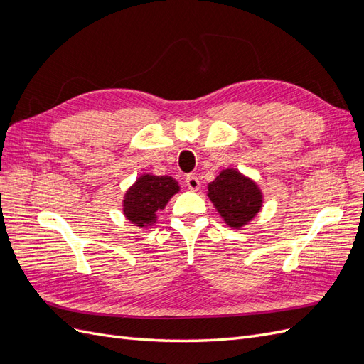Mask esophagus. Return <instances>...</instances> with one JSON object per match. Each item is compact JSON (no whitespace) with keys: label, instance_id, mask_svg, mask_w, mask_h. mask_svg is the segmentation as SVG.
I'll return each instance as SVG.
<instances>
[{"label":"esophagus","instance_id":"1","mask_svg":"<svg viewBox=\"0 0 364 364\" xmlns=\"http://www.w3.org/2000/svg\"><path fill=\"white\" fill-rule=\"evenodd\" d=\"M185 182H186V186H188L191 191H197V190L200 188V181H199V178H197L196 174H188V176H186Z\"/></svg>","mask_w":364,"mask_h":364}]
</instances>
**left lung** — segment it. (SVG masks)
<instances>
[{"label": "left lung", "instance_id": "1", "mask_svg": "<svg viewBox=\"0 0 364 364\" xmlns=\"http://www.w3.org/2000/svg\"><path fill=\"white\" fill-rule=\"evenodd\" d=\"M208 197L223 222L234 229L249 225L262 208V191L258 183L237 168L222 170L208 183Z\"/></svg>", "mask_w": 364, "mask_h": 364}]
</instances>
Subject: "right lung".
I'll list each match as a JSON object with an SVG mask.
<instances>
[{"label": "right lung", "instance_id": "add662e5", "mask_svg": "<svg viewBox=\"0 0 364 364\" xmlns=\"http://www.w3.org/2000/svg\"><path fill=\"white\" fill-rule=\"evenodd\" d=\"M179 191L181 185L171 176L141 174L124 194L123 214L130 223L147 229L156 223L158 213Z\"/></svg>", "mask_w": 364, "mask_h": 364}]
</instances>
